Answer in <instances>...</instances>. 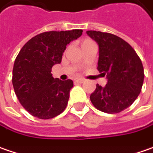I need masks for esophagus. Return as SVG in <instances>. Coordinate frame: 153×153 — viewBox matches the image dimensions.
Listing matches in <instances>:
<instances>
[{
  "mask_svg": "<svg viewBox=\"0 0 153 153\" xmlns=\"http://www.w3.org/2000/svg\"><path fill=\"white\" fill-rule=\"evenodd\" d=\"M83 82H84V79H82V78H78V79L75 80V82H77V83H82Z\"/></svg>",
  "mask_w": 153,
  "mask_h": 153,
  "instance_id": "1",
  "label": "esophagus"
}]
</instances>
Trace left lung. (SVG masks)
Instances as JSON below:
<instances>
[{"label": "left lung", "mask_w": 153, "mask_h": 153, "mask_svg": "<svg viewBox=\"0 0 153 153\" xmlns=\"http://www.w3.org/2000/svg\"><path fill=\"white\" fill-rule=\"evenodd\" d=\"M86 33L98 43L97 70L108 79L104 87L97 84L91 101L103 112L118 113L133 104L141 91L145 76L142 62L124 39L95 30Z\"/></svg>", "instance_id": "left-lung-1"}]
</instances>
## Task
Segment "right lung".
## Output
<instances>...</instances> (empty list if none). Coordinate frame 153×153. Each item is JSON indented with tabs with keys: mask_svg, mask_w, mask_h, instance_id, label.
Masks as SVG:
<instances>
[{
	"mask_svg": "<svg viewBox=\"0 0 153 153\" xmlns=\"http://www.w3.org/2000/svg\"><path fill=\"white\" fill-rule=\"evenodd\" d=\"M82 33V29L43 32L20 50L14 63L12 82L20 104L32 116L49 119L65 110L73 82L54 78L51 71L53 65L61 62L66 45Z\"/></svg>",
	"mask_w": 153,
	"mask_h": 153,
	"instance_id": "add662e5",
	"label": "right lung"
}]
</instances>
